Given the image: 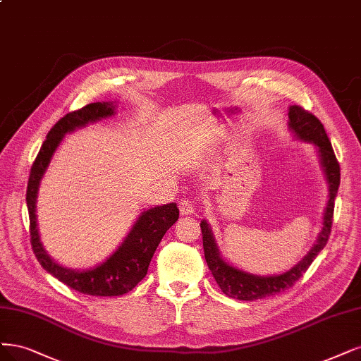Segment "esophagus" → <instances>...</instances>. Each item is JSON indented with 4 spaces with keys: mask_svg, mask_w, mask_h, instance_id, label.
Listing matches in <instances>:
<instances>
[{
    "mask_svg": "<svg viewBox=\"0 0 361 361\" xmlns=\"http://www.w3.org/2000/svg\"><path fill=\"white\" fill-rule=\"evenodd\" d=\"M179 210H180L182 215H192V214H195V207H194V204L190 200L180 202Z\"/></svg>",
    "mask_w": 361,
    "mask_h": 361,
    "instance_id": "34e87169",
    "label": "esophagus"
}]
</instances>
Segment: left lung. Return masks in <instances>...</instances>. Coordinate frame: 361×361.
I'll return each instance as SVG.
<instances>
[{"label":"left lung","mask_w":361,"mask_h":361,"mask_svg":"<svg viewBox=\"0 0 361 361\" xmlns=\"http://www.w3.org/2000/svg\"><path fill=\"white\" fill-rule=\"evenodd\" d=\"M288 128L294 134L297 140L314 145L315 152L318 157V163L321 166L322 173L327 182L329 190V200L324 209V216H322V228L318 234V239L310 247L309 252L294 264L290 270L278 273V275H267L259 276L254 273H247L230 264L221 255L218 247L215 234L212 231L210 224L203 219L200 222L202 234H203V247H204V258L206 263L212 271V275L219 285L222 293L231 297V299L252 302L257 299H264L269 295L279 294L281 291L287 290L299 281L303 273L312 264V261L317 255L324 250V246L329 240V234L331 230L333 222V210H334V198H336L339 183H341V169L336 159V155L333 152L331 143L327 137L324 126L315 118L312 114H309L300 106H290L288 109Z\"/></svg>","instance_id":"left-lung-1"}]
</instances>
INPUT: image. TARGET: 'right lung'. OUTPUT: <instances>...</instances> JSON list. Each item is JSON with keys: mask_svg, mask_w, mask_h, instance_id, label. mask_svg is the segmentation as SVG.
Returning a JSON list of instances; mask_svg holds the SVG:
<instances>
[{"mask_svg": "<svg viewBox=\"0 0 361 361\" xmlns=\"http://www.w3.org/2000/svg\"><path fill=\"white\" fill-rule=\"evenodd\" d=\"M115 103L116 102L91 103L61 118L49 131L40 152L34 161L27 188L31 245L39 263L47 273H51L62 283L68 285L70 288L97 297H115L131 291L146 276L149 263H151L161 239L179 218L176 203L143 210L114 254H110L102 263L88 269H70L62 266L44 250L40 240L35 209L42 179L46 175L47 167L67 134L88 127L90 123L115 116L118 107Z\"/></svg>", "mask_w": 361, "mask_h": 361, "instance_id": "1", "label": "right lung"}]
</instances>
